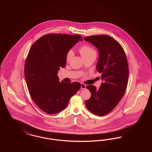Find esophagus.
Wrapping results in <instances>:
<instances>
[{
    "label": "esophagus",
    "mask_w": 152,
    "mask_h": 152,
    "mask_svg": "<svg viewBox=\"0 0 152 152\" xmlns=\"http://www.w3.org/2000/svg\"><path fill=\"white\" fill-rule=\"evenodd\" d=\"M86 85L83 83H81V89H86Z\"/></svg>",
    "instance_id": "34e87169"
}]
</instances>
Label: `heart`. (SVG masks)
I'll return each instance as SVG.
<instances>
[{
    "mask_svg": "<svg viewBox=\"0 0 152 152\" xmlns=\"http://www.w3.org/2000/svg\"><path fill=\"white\" fill-rule=\"evenodd\" d=\"M79 51L83 58H85L94 55H96V51L92 47L88 45H83L81 46L79 49ZM72 52L71 51H68L66 55V60L67 61H69L72 57Z\"/></svg>",
    "mask_w": 152,
    "mask_h": 152,
    "instance_id": "obj_1",
    "label": "heart"
}]
</instances>
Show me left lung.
I'll return each instance as SVG.
<instances>
[{
	"mask_svg": "<svg viewBox=\"0 0 152 152\" xmlns=\"http://www.w3.org/2000/svg\"><path fill=\"white\" fill-rule=\"evenodd\" d=\"M84 39L99 51L96 69L103 81L99 89L93 85L86 87L91 97L86 105L94 115L104 116L116 107L125 92L129 77L127 58L120 44L110 36H87Z\"/></svg>",
	"mask_w": 152,
	"mask_h": 152,
	"instance_id": "1",
	"label": "left lung"
}]
</instances>
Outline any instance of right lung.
<instances>
[{
	"instance_id": "add662e5",
	"label": "right lung",
	"mask_w": 152,
	"mask_h": 152,
	"mask_svg": "<svg viewBox=\"0 0 152 152\" xmlns=\"http://www.w3.org/2000/svg\"><path fill=\"white\" fill-rule=\"evenodd\" d=\"M79 40H83L79 35L50 34L37 40L29 50L25 79L32 99L48 114L64 109L81 88L79 82H60L58 76L60 68L66 65L67 52Z\"/></svg>"
}]
</instances>
